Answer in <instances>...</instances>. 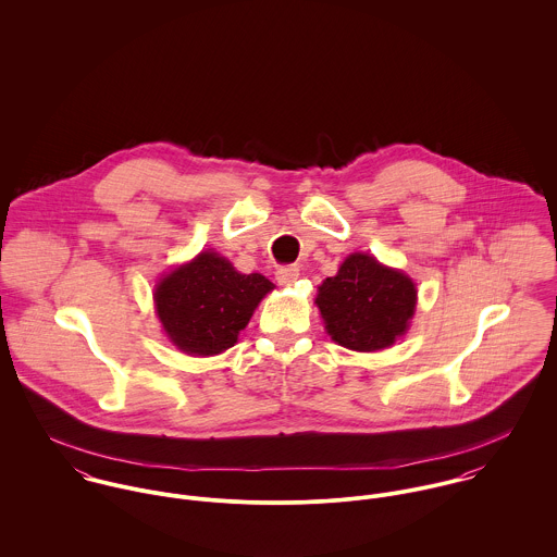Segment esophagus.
I'll use <instances>...</instances> for the list:
<instances>
[{"label": "esophagus", "mask_w": 557, "mask_h": 557, "mask_svg": "<svg viewBox=\"0 0 557 557\" xmlns=\"http://www.w3.org/2000/svg\"><path fill=\"white\" fill-rule=\"evenodd\" d=\"M300 276V268L298 265H281L276 270V281L278 285H294Z\"/></svg>", "instance_id": "obj_1"}]
</instances>
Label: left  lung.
<instances>
[{
  "mask_svg": "<svg viewBox=\"0 0 557 557\" xmlns=\"http://www.w3.org/2000/svg\"><path fill=\"white\" fill-rule=\"evenodd\" d=\"M416 300L418 292L407 274L369 252H354L336 276L319 285L315 305L334 343L354 351H377L405 334Z\"/></svg>",
  "mask_w": 557,
  "mask_h": 557,
  "instance_id": "8db88e82",
  "label": "left lung"
}]
</instances>
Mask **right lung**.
I'll return each instance as SVG.
<instances>
[{
    "instance_id": "right-lung-1",
    "label": "right lung",
    "mask_w": 557,
    "mask_h": 557,
    "mask_svg": "<svg viewBox=\"0 0 557 557\" xmlns=\"http://www.w3.org/2000/svg\"><path fill=\"white\" fill-rule=\"evenodd\" d=\"M274 285L261 274H242L214 250L173 268L154 289V307L169 341L188 356H216L238 343Z\"/></svg>"
}]
</instances>
